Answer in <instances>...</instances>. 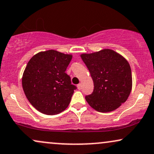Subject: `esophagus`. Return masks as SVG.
<instances>
[{"label": "esophagus", "instance_id": "esophagus-1", "mask_svg": "<svg viewBox=\"0 0 154 154\" xmlns=\"http://www.w3.org/2000/svg\"><path fill=\"white\" fill-rule=\"evenodd\" d=\"M77 88H78V90H81V88H82V85L81 84L77 85Z\"/></svg>", "mask_w": 154, "mask_h": 154}]
</instances>
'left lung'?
Returning <instances> with one entry per match:
<instances>
[{"instance_id": "obj_1", "label": "left lung", "mask_w": 154, "mask_h": 154, "mask_svg": "<svg viewBox=\"0 0 154 154\" xmlns=\"http://www.w3.org/2000/svg\"><path fill=\"white\" fill-rule=\"evenodd\" d=\"M94 82V90L85 100L95 110H115L127 100L132 89V74L129 63L113 50L105 49L82 54Z\"/></svg>"}]
</instances>
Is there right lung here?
<instances>
[{"instance_id":"right-lung-1","label":"right lung","mask_w":154,"mask_h":154,"mask_svg":"<svg viewBox=\"0 0 154 154\" xmlns=\"http://www.w3.org/2000/svg\"><path fill=\"white\" fill-rule=\"evenodd\" d=\"M72 58L71 54L48 50L36 54L29 61L22 86L28 100L37 110L53 116L68 107L77 89L65 72Z\"/></svg>"}]
</instances>
